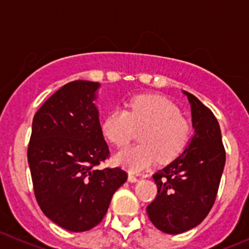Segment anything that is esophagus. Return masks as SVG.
I'll list each match as a JSON object with an SVG mask.
<instances>
[{
	"mask_svg": "<svg viewBox=\"0 0 249 249\" xmlns=\"http://www.w3.org/2000/svg\"><path fill=\"white\" fill-rule=\"evenodd\" d=\"M127 180H129V182H131V183H135V182H138V180H139V178L136 177L135 174L129 173V177H127Z\"/></svg>",
	"mask_w": 249,
	"mask_h": 249,
	"instance_id": "esophagus-1",
	"label": "esophagus"
}]
</instances>
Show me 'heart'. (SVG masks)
Wrapping results in <instances>:
<instances>
[{
	"label": "heart",
	"mask_w": 249,
	"mask_h": 249,
	"mask_svg": "<svg viewBox=\"0 0 249 249\" xmlns=\"http://www.w3.org/2000/svg\"><path fill=\"white\" fill-rule=\"evenodd\" d=\"M136 129L142 143L126 147L115 155V162L131 172H140L157 160L173 161L185 150L190 139L189 123L178 107L161 96H138L126 103V109H114L102 123L103 135L118 147L127 145Z\"/></svg>",
	"instance_id": "heart-1"
}]
</instances>
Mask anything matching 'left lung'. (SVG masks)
Listing matches in <instances>:
<instances>
[{"label":"left lung","instance_id":"obj_1","mask_svg":"<svg viewBox=\"0 0 249 249\" xmlns=\"http://www.w3.org/2000/svg\"><path fill=\"white\" fill-rule=\"evenodd\" d=\"M192 108L194 135L176 160L152 176L159 194L146 211L160 231L183 233L198 226L213 208L226 152L213 111L183 90Z\"/></svg>","mask_w":249,"mask_h":249}]
</instances>
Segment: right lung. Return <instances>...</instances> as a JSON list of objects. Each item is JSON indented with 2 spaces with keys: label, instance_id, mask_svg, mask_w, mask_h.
I'll return each instance as SVG.
<instances>
[{
  "label": "right lung",
  "instance_id": "1",
  "mask_svg": "<svg viewBox=\"0 0 249 249\" xmlns=\"http://www.w3.org/2000/svg\"><path fill=\"white\" fill-rule=\"evenodd\" d=\"M99 87L90 81L62 86L32 124L28 163L36 201L46 217L72 232L97 226L127 179L119 167L96 168L109 156L94 104Z\"/></svg>",
  "mask_w": 249,
  "mask_h": 249
}]
</instances>
